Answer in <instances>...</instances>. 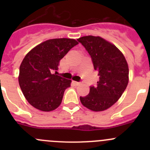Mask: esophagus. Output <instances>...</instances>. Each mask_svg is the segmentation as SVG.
<instances>
[{
	"mask_svg": "<svg viewBox=\"0 0 150 150\" xmlns=\"http://www.w3.org/2000/svg\"><path fill=\"white\" fill-rule=\"evenodd\" d=\"M75 85H77V86H78V85H80V84H81V83H80V82H75Z\"/></svg>",
	"mask_w": 150,
	"mask_h": 150,
	"instance_id": "34e87169",
	"label": "esophagus"
}]
</instances>
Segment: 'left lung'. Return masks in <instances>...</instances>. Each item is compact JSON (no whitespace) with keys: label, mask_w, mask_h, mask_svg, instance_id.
I'll return each instance as SVG.
<instances>
[{"label":"left lung","mask_w":150,"mask_h":150,"mask_svg":"<svg viewBox=\"0 0 150 150\" xmlns=\"http://www.w3.org/2000/svg\"><path fill=\"white\" fill-rule=\"evenodd\" d=\"M78 40L90 54L99 76L97 86H91L88 94L80 99L92 111H104L117 102L126 88L129 81L128 63L117 47L99 36H83Z\"/></svg>","instance_id":"8db88e82"}]
</instances>
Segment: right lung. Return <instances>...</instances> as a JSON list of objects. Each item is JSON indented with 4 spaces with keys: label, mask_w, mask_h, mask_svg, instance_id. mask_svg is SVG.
<instances>
[{
    "label": "right lung",
    "mask_w": 150,
    "mask_h": 150,
    "mask_svg": "<svg viewBox=\"0 0 150 150\" xmlns=\"http://www.w3.org/2000/svg\"><path fill=\"white\" fill-rule=\"evenodd\" d=\"M77 44L75 39H50L34 47L22 60L19 84L25 99L35 108L50 112L61 104L72 81L57 75V70L60 60Z\"/></svg>",
    "instance_id": "1"
}]
</instances>
